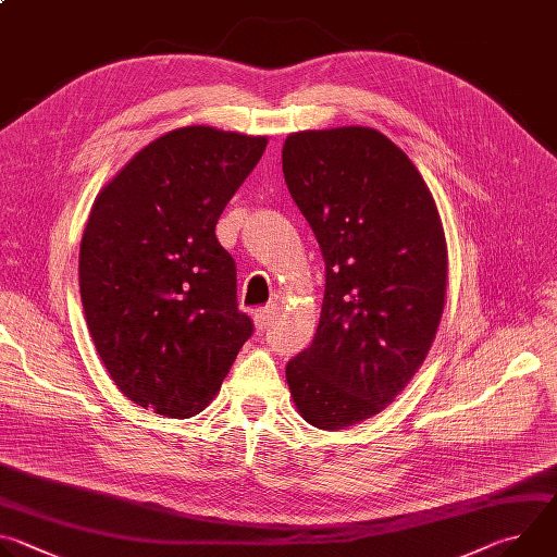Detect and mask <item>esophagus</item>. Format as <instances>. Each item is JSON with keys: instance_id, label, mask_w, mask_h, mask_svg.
Listing matches in <instances>:
<instances>
[{"instance_id": "34e87169", "label": "esophagus", "mask_w": 557, "mask_h": 557, "mask_svg": "<svg viewBox=\"0 0 557 557\" xmlns=\"http://www.w3.org/2000/svg\"><path fill=\"white\" fill-rule=\"evenodd\" d=\"M275 308H277L275 304H267V306H262L253 312V324H256L258 331H264L269 326V322L273 320V314H275Z\"/></svg>"}]
</instances>
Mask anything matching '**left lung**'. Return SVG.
Returning a JSON list of instances; mask_svg holds the SVG:
<instances>
[{
    "instance_id": "left-lung-1",
    "label": "left lung",
    "mask_w": 557,
    "mask_h": 557,
    "mask_svg": "<svg viewBox=\"0 0 557 557\" xmlns=\"http://www.w3.org/2000/svg\"><path fill=\"white\" fill-rule=\"evenodd\" d=\"M282 170L326 262L320 326L286 381L304 421L344 430L425 361L445 306V233L419 170L372 127L290 134Z\"/></svg>"
}]
</instances>
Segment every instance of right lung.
Instances as JSON below:
<instances>
[{
  "label": "right lung",
  "instance_id": "add662e5",
  "mask_svg": "<svg viewBox=\"0 0 557 557\" xmlns=\"http://www.w3.org/2000/svg\"><path fill=\"white\" fill-rule=\"evenodd\" d=\"M267 136L191 125L143 147L97 196L78 251L86 322L129 401L189 419L215 396L253 322L215 224Z\"/></svg>",
  "mask_w": 557,
  "mask_h": 557
}]
</instances>
